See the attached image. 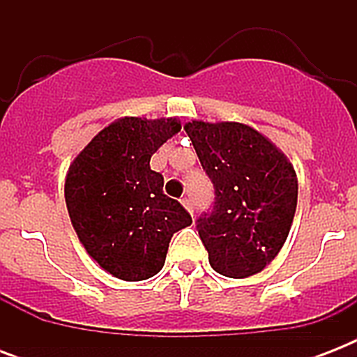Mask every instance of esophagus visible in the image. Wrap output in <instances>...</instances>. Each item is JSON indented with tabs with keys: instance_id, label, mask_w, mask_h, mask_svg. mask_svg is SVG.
<instances>
[{
	"instance_id": "obj_1",
	"label": "esophagus",
	"mask_w": 357,
	"mask_h": 357,
	"mask_svg": "<svg viewBox=\"0 0 357 357\" xmlns=\"http://www.w3.org/2000/svg\"><path fill=\"white\" fill-rule=\"evenodd\" d=\"M181 204H183V207L190 213V215L195 213V207H192V204H190V198H187V196H185V198H181Z\"/></svg>"
}]
</instances>
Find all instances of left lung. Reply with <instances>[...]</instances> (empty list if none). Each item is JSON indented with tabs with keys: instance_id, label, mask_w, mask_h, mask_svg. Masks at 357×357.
Returning a JSON list of instances; mask_svg holds the SVG:
<instances>
[{
	"instance_id": "left-lung-1",
	"label": "left lung",
	"mask_w": 357,
	"mask_h": 357,
	"mask_svg": "<svg viewBox=\"0 0 357 357\" xmlns=\"http://www.w3.org/2000/svg\"><path fill=\"white\" fill-rule=\"evenodd\" d=\"M215 202L196 229L218 274L248 278L282 250L296 211L298 179L285 153L238 122L185 123Z\"/></svg>"
}]
</instances>
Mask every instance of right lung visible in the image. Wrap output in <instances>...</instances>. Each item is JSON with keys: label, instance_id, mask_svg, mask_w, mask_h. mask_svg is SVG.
<instances>
[{"label": "right lung", "instance_id": "obj_1", "mask_svg": "<svg viewBox=\"0 0 357 357\" xmlns=\"http://www.w3.org/2000/svg\"><path fill=\"white\" fill-rule=\"evenodd\" d=\"M181 123L126 116L109 123L70 165L64 198L81 244L103 271L123 282L155 276L176 231L192 224L162 192L150 159Z\"/></svg>", "mask_w": 357, "mask_h": 357}]
</instances>
